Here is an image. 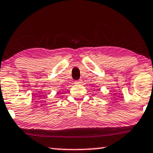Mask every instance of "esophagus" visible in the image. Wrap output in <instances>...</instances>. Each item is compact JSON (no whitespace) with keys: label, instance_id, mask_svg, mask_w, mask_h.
<instances>
[{"label":"esophagus","instance_id":"obj_1","mask_svg":"<svg viewBox=\"0 0 153 153\" xmlns=\"http://www.w3.org/2000/svg\"><path fill=\"white\" fill-rule=\"evenodd\" d=\"M74 84H82V80L81 79V80L75 81Z\"/></svg>","mask_w":153,"mask_h":153}]
</instances>
